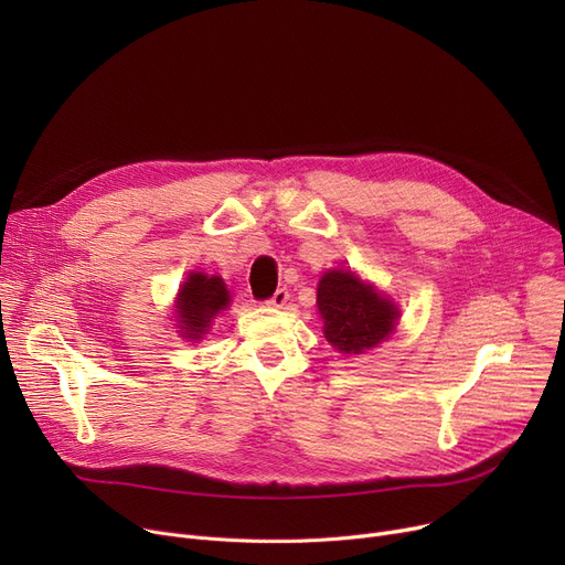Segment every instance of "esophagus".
I'll return each instance as SVG.
<instances>
[{
  "label": "esophagus",
  "mask_w": 565,
  "mask_h": 565,
  "mask_svg": "<svg viewBox=\"0 0 565 565\" xmlns=\"http://www.w3.org/2000/svg\"><path fill=\"white\" fill-rule=\"evenodd\" d=\"M288 298H290L288 288H277V290H275V295H273V298L267 300L265 305H267V307H277V309H279V307H284V305L288 302Z\"/></svg>",
  "instance_id": "34e87169"
}]
</instances>
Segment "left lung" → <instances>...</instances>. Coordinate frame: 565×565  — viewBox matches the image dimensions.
<instances>
[{"label": "left lung", "mask_w": 565, "mask_h": 565, "mask_svg": "<svg viewBox=\"0 0 565 565\" xmlns=\"http://www.w3.org/2000/svg\"><path fill=\"white\" fill-rule=\"evenodd\" d=\"M324 339L343 354H362L394 332L396 305L352 273L332 270L318 284Z\"/></svg>", "instance_id": "1"}]
</instances>
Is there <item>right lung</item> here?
<instances>
[{
	"instance_id": "1",
	"label": "right lung",
	"mask_w": 565,
	"mask_h": 565,
	"mask_svg": "<svg viewBox=\"0 0 565 565\" xmlns=\"http://www.w3.org/2000/svg\"><path fill=\"white\" fill-rule=\"evenodd\" d=\"M231 302L228 290L220 277H207L201 273H192L178 292V322H181L183 337L190 341H199L211 320L226 309Z\"/></svg>"
}]
</instances>
